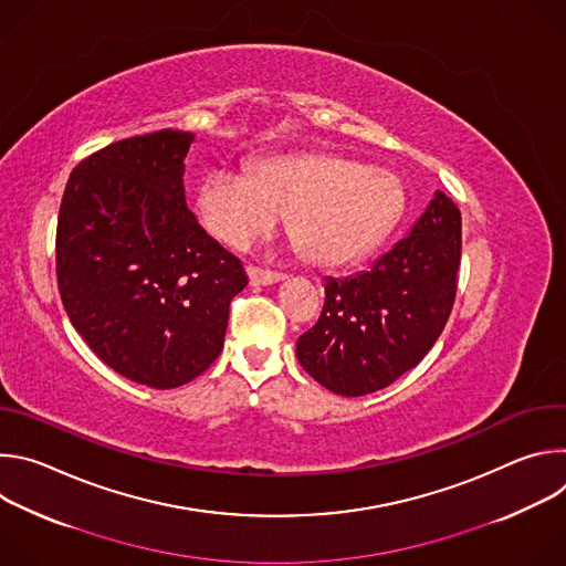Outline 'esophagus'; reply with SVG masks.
<instances>
[{"label":"esophagus","mask_w":566,"mask_h":566,"mask_svg":"<svg viewBox=\"0 0 566 566\" xmlns=\"http://www.w3.org/2000/svg\"><path fill=\"white\" fill-rule=\"evenodd\" d=\"M247 273H249V280H251L253 286H269V284H277V282L284 280L282 273L264 271V269H255V266H249Z\"/></svg>","instance_id":"34e87169"}]
</instances>
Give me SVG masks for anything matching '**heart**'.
Masks as SVG:
<instances>
[{
	"label": "heart",
	"instance_id": "1",
	"mask_svg": "<svg viewBox=\"0 0 566 566\" xmlns=\"http://www.w3.org/2000/svg\"><path fill=\"white\" fill-rule=\"evenodd\" d=\"M206 230L244 251L266 239L282 214L306 258L319 266H347L371 253L400 210L396 179L340 154L264 158L253 175L210 172L197 192Z\"/></svg>",
	"mask_w": 566,
	"mask_h": 566
}]
</instances>
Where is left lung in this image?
<instances>
[{
    "mask_svg": "<svg viewBox=\"0 0 566 566\" xmlns=\"http://www.w3.org/2000/svg\"><path fill=\"white\" fill-rule=\"evenodd\" d=\"M461 212L434 192L410 234L369 271L329 277L297 360L322 387L365 396L417 367L441 336L457 295Z\"/></svg>",
    "mask_w": 566,
    "mask_h": 566,
    "instance_id": "left-lung-1",
    "label": "left lung"
}]
</instances>
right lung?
<instances>
[{
    "mask_svg": "<svg viewBox=\"0 0 566 566\" xmlns=\"http://www.w3.org/2000/svg\"><path fill=\"white\" fill-rule=\"evenodd\" d=\"M195 134L160 129L107 145L64 188L57 286L75 332L120 376L172 389L223 349L230 300L249 277L186 203Z\"/></svg>",
    "mask_w": 566,
    "mask_h": 566,
    "instance_id": "add662e5",
    "label": "right lung"
}]
</instances>
